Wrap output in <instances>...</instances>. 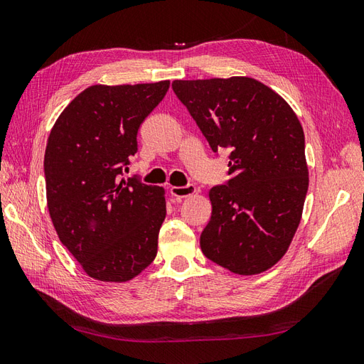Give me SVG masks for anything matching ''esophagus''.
<instances>
[{
  "instance_id": "obj_1",
  "label": "esophagus",
  "mask_w": 364,
  "mask_h": 364,
  "mask_svg": "<svg viewBox=\"0 0 364 364\" xmlns=\"http://www.w3.org/2000/svg\"><path fill=\"white\" fill-rule=\"evenodd\" d=\"M197 192V188L193 184H188V186H172L171 188V195L175 198H186L191 197Z\"/></svg>"
}]
</instances>
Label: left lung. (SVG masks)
I'll return each instance as SVG.
<instances>
[{
	"label": "left lung",
	"mask_w": 364,
	"mask_h": 364,
	"mask_svg": "<svg viewBox=\"0 0 364 364\" xmlns=\"http://www.w3.org/2000/svg\"><path fill=\"white\" fill-rule=\"evenodd\" d=\"M172 89L212 151H230L232 178L209 191L203 254L238 275L267 271L291 246L309 186L300 121L275 90L249 77L175 80Z\"/></svg>",
	"instance_id": "obj_1"
}]
</instances>
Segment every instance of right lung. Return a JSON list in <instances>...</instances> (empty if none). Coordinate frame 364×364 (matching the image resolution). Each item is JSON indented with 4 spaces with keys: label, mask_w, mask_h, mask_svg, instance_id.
<instances>
[{
    "label": "right lung",
    "mask_w": 364,
    "mask_h": 364,
    "mask_svg": "<svg viewBox=\"0 0 364 364\" xmlns=\"http://www.w3.org/2000/svg\"><path fill=\"white\" fill-rule=\"evenodd\" d=\"M169 81L95 85L61 112L44 154L48 208L61 243L82 271L124 283L156 257L164 189L121 178L138 151L136 134Z\"/></svg>",
    "instance_id": "right-lung-1"
}]
</instances>
